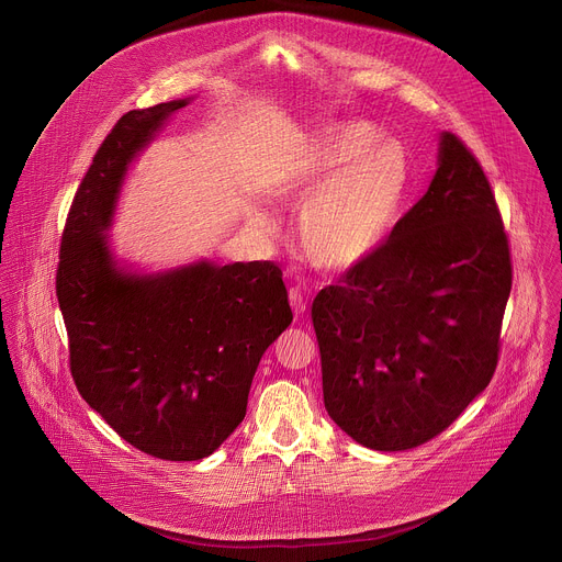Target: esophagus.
<instances>
[{
	"label": "esophagus",
	"mask_w": 562,
	"mask_h": 562,
	"mask_svg": "<svg viewBox=\"0 0 562 562\" xmlns=\"http://www.w3.org/2000/svg\"><path fill=\"white\" fill-rule=\"evenodd\" d=\"M289 302H291V308L295 315H302L306 311V300L302 297V293L297 289H289Z\"/></svg>",
	"instance_id": "esophagus-1"
}]
</instances>
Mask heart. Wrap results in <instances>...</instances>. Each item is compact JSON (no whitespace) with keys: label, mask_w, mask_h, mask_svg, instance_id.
I'll return each instance as SVG.
<instances>
[{"label":"heart","mask_w":562,"mask_h":562,"mask_svg":"<svg viewBox=\"0 0 562 562\" xmlns=\"http://www.w3.org/2000/svg\"><path fill=\"white\" fill-rule=\"evenodd\" d=\"M409 187L403 146L380 139L367 122H342L315 135L282 200L303 204L302 254L319 269L345 271L369 258L393 228ZM254 222L269 228L258 213Z\"/></svg>","instance_id":"obj_1"}]
</instances>
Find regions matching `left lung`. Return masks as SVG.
Masks as SVG:
<instances>
[{"label": "left lung", "mask_w": 562, "mask_h": 562, "mask_svg": "<svg viewBox=\"0 0 562 562\" xmlns=\"http://www.w3.org/2000/svg\"><path fill=\"white\" fill-rule=\"evenodd\" d=\"M509 291L492 184L467 144L442 133L427 193L313 300L331 420L375 451L442 434L494 378Z\"/></svg>", "instance_id": "1"}]
</instances>
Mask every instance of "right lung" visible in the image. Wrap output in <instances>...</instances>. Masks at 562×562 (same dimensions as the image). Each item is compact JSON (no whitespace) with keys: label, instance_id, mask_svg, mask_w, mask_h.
<instances>
[{"label":"right lung","instance_id":"add662e5","mask_svg":"<svg viewBox=\"0 0 562 562\" xmlns=\"http://www.w3.org/2000/svg\"><path fill=\"white\" fill-rule=\"evenodd\" d=\"M187 104L117 120L72 198L55 276L79 395L128 445L173 462L211 456L245 420L260 358L293 319L271 260L139 278L109 256L126 165Z\"/></svg>","mask_w":562,"mask_h":562}]
</instances>
